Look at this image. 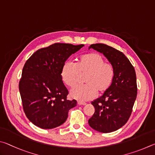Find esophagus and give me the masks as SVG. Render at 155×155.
Masks as SVG:
<instances>
[{
  "instance_id": "obj_1",
  "label": "esophagus",
  "mask_w": 155,
  "mask_h": 155,
  "mask_svg": "<svg viewBox=\"0 0 155 155\" xmlns=\"http://www.w3.org/2000/svg\"><path fill=\"white\" fill-rule=\"evenodd\" d=\"M78 104L80 105H86L85 102H82V101H78Z\"/></svg>"
}]
</instances>
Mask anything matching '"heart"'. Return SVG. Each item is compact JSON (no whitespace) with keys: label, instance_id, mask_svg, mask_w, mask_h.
Instances as JSON below:
<instances>
[{"label":"heart","instance_id":"b5f03b06","mask_svg":"<svg viewBox=\"0 0 155 155\" xmlns=\"http://www.w3.org/2000/svg\"><path fill=\"white\" fill-rule=\"evenodd\" d=\"M102 55L97 52L83 54L77 58L75 64L65 62L62 67L63 82L73 88L84 78L85 85L78 86L71 92V96L79 101H88L95 97L97 91L105 93L111 88L115 76L114 69L110 62H105Z\"/></svg>","mask_w":155,"mask_h":155}]
</instances>
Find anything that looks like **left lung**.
Wrapping results in <instances>:
<instances>
[{"label": "left lung", "instance_id": "obj_1", "mask_svg": "<svg viewBox=\"0 0 155 155\" xmlns=\"http://www.w3.org/2000/svg\"><path fill=\"white\" fill-rule=\"evenodd\" d=\"M102 53L112 64L115 76L111 88L92 101L93 116L88 120L91 128L101 133L116 131L126 124L137 97L136 74L124 54L104 43L91 45L89 49Z\"/></svg>", "mask_w": 155, "mask_h": 155}]
</instances>
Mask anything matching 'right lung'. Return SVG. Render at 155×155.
Instances as JSON below:
<instances>
[{
    "label": "right lung",
    "instance_id": "obj_1",
    "mask_svg": "<svg viewBox=\"0 0 155 155\" xmlns=\"http://www.w3.org/2000/svg\"><path fill=\"white\" fill-rule=\"evenodd\" d=\"M84 45L56 43L39 49L23 67L19 90L26 117L43 129L63 124L68 112L77 105L67 99L69 92L61 78L62 67L72 54Z\"/></svg>",
    "mask_w": 155,
    "mask_h": 155
}]
</instances>
